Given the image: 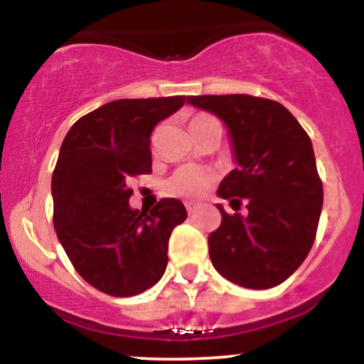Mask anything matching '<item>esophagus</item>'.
<instances>
[{"label": "esophagus", "instance_id": "obj_1", "mask_svg": "<svg viewBox=\"0 0 364 364\" xmlns=\"http://www.w3.org/2000/svg\"><path fill=\"white\" fill-rule=\"evenodd\" d=\"M185 207H186L188 214H193V212L196 210V207H198V203H195V202H186Z\"/></svg>", "mask_w": 364, "mask_h": 364}]
</instances>
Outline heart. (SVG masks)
<instances>
[{
  "mask_svg": "<svg viewBox=\"0 0 364 364\" xmlns=\"http://www.w3.org/2000/svg\"><path fill=\"white\" fill-rule=\"evenodd\" d=\"M214 119V116L200 112V114H195L193 118L190 119V129L202 127L203 123H208V121ZM214 179L215 174L205 168H200V166H183V168H179L176 173L171 176L168 188L173 195L195 198V196L205 193L208 188L212 186Z\"/></svg>",
  "mask_w": 364,
  "mask_h": 364,
  "instance_id": "b5f03b06",
  "label": "heart"
}]
</instances>
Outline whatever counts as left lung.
I'll use <instances>...</instances> for the list:
<instances>
[{"label": "left lung", "mask_w": 364, "mask_h": 364, "mask_svg": "<svg viewBox=\"0 0 364 364\" xmlns=\"http://www.w3.org/2000/svg\"><path fill=\"white\" fill-rule=\"evenodd\" d=\"M188 102L214 112L231 135L237 168L217 195L232 210L208 236L215 270L248 289L279 286L304 262L315 241L323 186L308 133L281 102L246 94L191 95Z\"/></svg>", "instance_id": "1"}]
</instances>
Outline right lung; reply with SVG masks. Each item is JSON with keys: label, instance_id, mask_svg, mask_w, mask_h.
Masks as SVG:
<instances>
[{"label": "right lung", "instance_id": "1", "mask_svg": "<svg viewBox=\"0 0 364 364\" xmlns=\"http://www.w3.org/2000/svg\"><path fill=\"white\" fill-rule=\"evenodd\" d=\"M185 95L119 99L82 116L63 140L53 171V223L83 281L118 298L159 282L173 229L185 223L178 198L150 212L132 210V178L152 173L150 133L176 112Z\"/></svg>", "mask_w": 364, "mask_h": 364}]
</instances>
